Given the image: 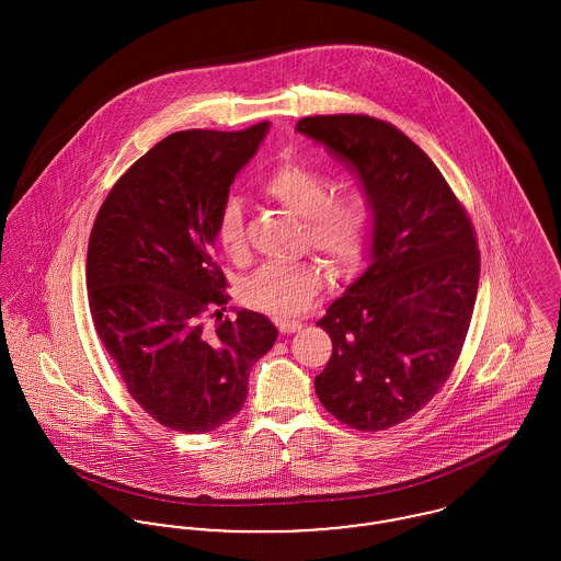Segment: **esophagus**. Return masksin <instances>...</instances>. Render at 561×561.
I'll return each mask as SVG.
<instances>
[{"mask_svg": "<svg viewBox=\"0 0 561 561\" xmlns=\"http://www.w3.org/2000/svg\"><path fill=\"white\" fill-rule=\"evenodd\" d=\"M278 330H280L283 334H291V332H298V330H302V321L280 320L278 321Z\"/></svg>", "mask_w": 561, "mask_h": 561, "instance_id": "34e87169", "label": "esophagus"}]
</instances>
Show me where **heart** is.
<instances>
[{
    "instance_id": "b5f03b06",
    "label": "heart",
    "mask_w": 561,
    "mask_h": 561,
    "mask_svg": "<svg viewBox=\"0 0 561 561\" xmlns=\"http://www.w3.org/2000/svg\"><path fill=\"white\" fill-rule=\"evenodd\" d=\"M263 192L302 218V248L318 250L334 272H345L358 261L371 222V201L365 190L356 185L332 190V181L320 170L287 161L265 179ZM216 240L233 259L248 254L243 207L233 196L218 209ZM321 287L320 261L267 263L243 283L241 300L254 311L294 318L318 300Z\"/></svg>"
}]
</instances>
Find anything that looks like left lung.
<instances>
[{
  "label": "left lung",
  "mask_w": 561,
  "mask_h": 561,
  "mask_svg": "<svg viewBox=\"0 0 561 561\" xmlns=\"http://www.w3.org/2000/svg\"><path fill=\"white\" fill-rule=\"evenodd\" d=\"M296 129L352 165L371 201V265L318 321L332 356L323 408L360 432L416 414L451 376L480 285L473 222L403 131L365 114L307 116Z\"/></svg>",
  "instance_id": "1"
}]
</instances>
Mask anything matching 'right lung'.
<instances>
[{
  "label": "right lung",
  "mask_w": 561,
  "mask_h": 561,
  "mask_svg": "<svg viewBox=\"0 0 561 561\" xmlns=\"http://www.w3.org/2000/svg\"><path fill=\"white\" fill-rule=\"evenodd\" d=\"M267 127L170 134L114 183L90 233L94 330L129 396L174 432L231 421L278 336L254 311L222 320L227 278L214 259L218 209Z\"/></svg>",
  "instance_id": "obj_1"
}]
</instances>
